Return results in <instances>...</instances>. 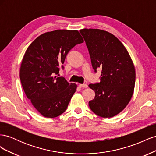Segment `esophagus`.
I'll return each instance as SVG.
<instances>
[{"label": "esophagus", "mask_w": 156, "mask_h": 156, "mask_svg": "<svg viewBox=\"0 0 156 156\" xmlns=\"http://www.w3.org/2000/svg\"><path fill=\"white\" fill-rule=\"evenodd\" d=\"M79 86L80 88H87L88 87V85L86 84H80Z\"/></svg>", "instance_id": "34e87169"}]
</instances>
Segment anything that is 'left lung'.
Wrapping results in <instances>:
<instances>
[{
    "mask_svg": "<svg viewBox=\"0 0 156 156\" xmlns=\"http://www.w3.org/2000/svg\"><path fill=\"white\" fill-rule=\"evenodd\" d=\"M80 32L88 48L93 69H101L100 83L90 84L95 98L89 101L90 109L99 116H116L130 101L135 83V69L127 49L107 31L83 29Z\"/></svg>",
    "mask_w": 156,
    "mask_h": 156,
    "instance_id": "8db88e82",
    "label": "left lung"
}]
</instances>
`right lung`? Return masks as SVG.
<instances>
[{
    "label": "right lung",
    "mask_w": 156,
    "mask_h": 156,
    "mask_svg": "<svg viewBox=\"0 0 156 156\" xmlns=\"http://www.w3.org/2000/svg\"><path fill=\"white\" fill-rule=\"evenodd\" d=\"M83 41L78 30H56L41 34L27 48L20 80L27 98L44 117L55 118L66 110L77 86L59 77L58 66L68 52Z\"/></svg>",
    "instance_id": "1"
}]
</instances>
